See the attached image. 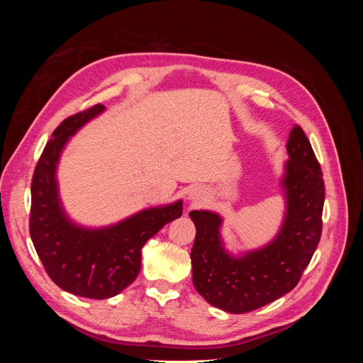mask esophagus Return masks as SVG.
I'll use <instances>...</instances> for the list:
<instances>
[{
  "mask_svg": "<svg viewBox=\"0 0 363 363\" xmlns=\"http://www.w3.org/2000/svg\"><path fill=\"white\" fill-rule=\"evenodd\" d=\"M191 200H194V201H196V200H199V194H196V192H191Z\"/></svg>",
  "mask_w": 363,
  "mask_h": 363,
  "instance_id": "34e87169",
  "label": "esophagus"
}]
</instances>
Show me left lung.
<instances>
[{"label":"left lung","instance_id":"8db88e82","mask_svg":"<svg viewBox=\"0 0 363 363\" xmlns=\"http://www.w3.org/2000/svg\"><path fill=\"white\" fill-rule=\"evenodd\" d=\"M281 186L286 212L279 235L255 251H225L219 228L223 218L208 211L189 213L196 235L191 251L194 286L212 306L247 313L292 291L309 265L323 232L324 180L309 139L295 125L286 144Z\"/></svg>","mask_w":363,"mask_h":363}]
</instances>
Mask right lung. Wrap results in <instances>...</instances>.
<instances>
[{"label": "right lung", "mask_w": 363, "mask_h": 363, "mask_svg": "<svg viewBox=\"0 0 363 363\" xmlns=\"http://www.w3.org/2000/svg\"><path fill=\"white\" fill-rule=\"evenodd\" d=\"M104 108L95 104L65 119L52 131L31 180L30 236L43 268L63 291L94 300L111 298L133 283L140 271L142 247L183 213L179 200L104 228L77 225L65 213L56 180L60 155L77 130Z\"/></svg>", "instance_id": "right-lung-1"}]
</instances>
